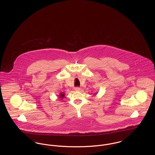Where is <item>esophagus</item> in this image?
Masks as SVG:
<instances>
[{
	"instance_id": "1",
	"label": "esophagus",
	"mask_w": 155,
	"mask_h": 155,
	"mask_svg": "<svg viewBox=\"0 0 155 155\" xmlns=\"http://www.w3.org/2000/svg\"><path fill=\"white\" fill-rule=\"evenodd\" d=\"M74 89H75V91H79L81 89V88H80L79 87H76V88H74Z\"/></svg>"
}]
</instances>
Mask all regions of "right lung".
<instances>
[{
	"mask_svg": "<svg viewBox=\"0 0 155 155\" xmlns=\"http://www.w3.org/2000/svg\"><path fill=\"white\" fill-rule=\"evenodd\" d=\"M64 94L63 93H61V94H60V97H61V98H64Z\"/></svg>",
	"mask_w": 155,
	"mask_h": 155,
	"instance_id": "right-lung-1",
	"label": "right lung"
}]
</instances>
